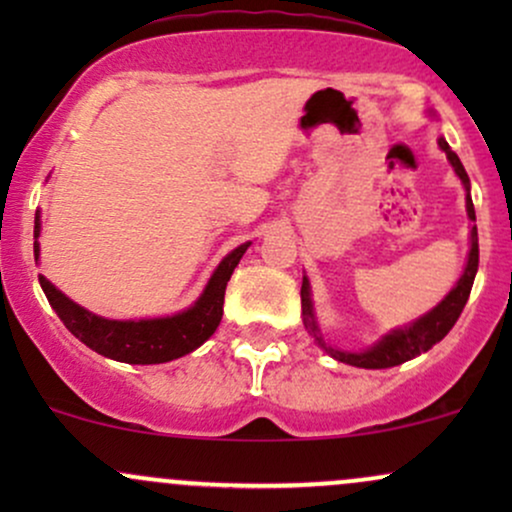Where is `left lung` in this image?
<instances>
[{"instance_id": "1", "label": "left lung", "mask_w": 512, "mask_h": 512, "mask_svg": "<svg viewBox=\"0 0 512 512\" xmlns=\"http://www.w3.org/2000/svg\"><path fill=\"white\" fill-rule=\"evenodd\" d=\"M428 115H436L433 110H428ZM438 146L445 151L448 156L452 170L455 175L460 178V182L464 185V202H467V216L472 221V228H469V252H467V264H464V272L457 279V284L452 286L448 296L440 301L436 308L428 310L426 315L416 317L414 322L404 327H395L383 337L378 339L375 344L366 346L361 351H346V349H337V346L327 344L325 334L320 332V325H317V317H315V308H313V291H310V281L308 276H303V286H301V308H303V325L308 334H313V339L317 342L320 349H325L327 354L337 361L346 363V366H356V368H392L399 366V363L411 361L424 351L431 349L433 344H438L440 339L445 337L452 330V325L457 322L460 317L462 308L467 305L469 291H472L474 284V276H477L479 269V236H477V214H474V204H472V195H469V175L464 170L462 161L457 158L455 151L450 149L448 142L443 137L438 139Z\"/></svg>"}]
</instances>
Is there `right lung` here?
<instances>
[{
    "label": "right lung",
    "mask_w": 512,
    "mask_h": 512,
    "mask_svg": "<svg viewBox=\"0 0 512 512\" xmlns=\"http://www.w3.org/2000/svg\"><path fill=\"white\" fill-rule=\"evenodd\" d=\"M40 211H35L33 228V255L40 260ZM250 243L238 245L228 252L214 269L211 279L199 293V298L190 308L166 317H142V320H110L81 308L72 298L64 296L55 284H50L43 274L38 276L45 296L60 320L79 342L105 358H113L132 366H149V363H168L202 346L219 327L223 315V293L231 279L233 269L238 267L240 257Z\"/></svg>",
    "instance_id": "obj_1"
}]
</instances>
